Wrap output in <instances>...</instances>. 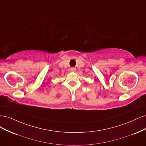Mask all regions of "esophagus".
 <instances>
[{
  "instance_id": "34e87169",
  "label": "esophagus",
  "mask_w": 146,
  "mask_h": 146,
  "mask_svg": "<svg viewBox=\"0 0 146 146\" xmlns=\"http://www.w3.org/2000/svg\"><path fill=\"white\" fill-rule=\"evenodd\" d=\"M70 70H71V72H76V68L75 67H72V68H70Z\"/></svg>"
}]
</instances>
